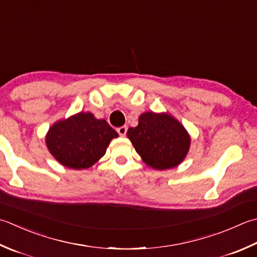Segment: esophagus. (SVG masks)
<instances>
[{
    "instance_id": "obj_1",
    "label": "esophagus",
    "mask_w": 257,
    "mask_h": 257,
    "mask_svg": "<svg viewBox=\"0 0 257 257\" xmlns=\"http://www.w3.org/2000/svg\"><path fill=\"white\" fill-rule=\"evenodd\" d=\"M127 125H122V127H119L118 129H117V132H118V134L121 136V137H124L125 136V134H127Z\"/></svg>"
}]
</instances>
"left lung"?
Returning a JSON list of instances; mask_svg holds the SVG:
<instances>
[{
    "instance_id": "left-lung-1",
    "label": "left lung",
    "mask_w": 257,
    "mask_h": 257,
    "mask_svg": "<svg viewBox=\"0 0 257 257\" xmlns=\"http://www.w3.org/2000/svg\"><path fill=\"white\" fill-rule=\"evenodd\" d=\"M127 137L144 163L157 170L182 164L192 142L184 125L168 112L142 113L137 127L128 129Z\"/></svg>"
}]
</instances>
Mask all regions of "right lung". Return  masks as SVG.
Returning <instances> with one entry per match:
<instances>
[{
	"label": "right lung",
	"mask_w": 257,
	"mask_h": 257,
	"mask_svg": "<svg viewBox=\"0 0 257 257\" xmlns=\"http://www.w3.org/2000/svg\"><path fill=\"white\" fill-rule=\"evenodd\" d=\"M118 136L104 119L80 111L55 121L45 135V145L58 163L80 170L98 163Z\"/></svg>",
	"instance_id": "obj_1"
}]
</instances>
